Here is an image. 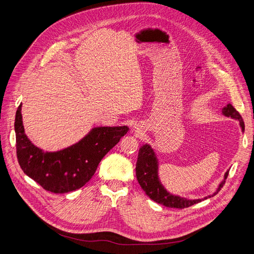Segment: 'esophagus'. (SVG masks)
Wrapping results in <instances>:
<instances>
[{"instance_id":"34e87169","label":"esophagus","mask_w":254,"mask_h":254,"mask_svg":"<svg viewBox=\"0 0 254 254\" xmlns=\"http://www.w3.org/2000/svg\"><path fill=\"white\" fill-rule=\"evenodd\" d=\"M137 131H138V128H137ZM137 131H136V132H137Z\"/></svg>"}]
</instances>
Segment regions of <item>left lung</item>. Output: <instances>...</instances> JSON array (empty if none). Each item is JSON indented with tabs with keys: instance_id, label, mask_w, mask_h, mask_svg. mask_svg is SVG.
<instances>
[{
	"instance_id": "obj_1",
	"label": "left lung",
	"mask_w": 254,
	"mask_h": 254,
	"mask_svg": "<svg viewBox=\"0 0 254 254\" xmlns=\"http://www.w3.org/2000/svg\"><path fill=\"white\" fill-rule=\"evenodd\" d=\"M222 114L228 118L238 120L240 122L241 129H242V131L244 132L245 130L244 121L232 104L228 103L226 106H224L222 108ZM158 166H159L158 158H157L154 149L148 143L142 144V146L139 148L136 167H135L136 178L141 189L146 192V194L152 200L158 202L160 204H163V206L168 208L184 209V208L193 206V204H195L197 202H200L201 200L211 197V195H208L203 198L189 199V198L172 194L171 192H168L165 189V187L160 182V179L158 176ZM227 176H228V171L224 174L223 181L218 185V188L216 189V191L213 193L212 196L215 195L216 193H218V191H220V189L223 187Z\"/></svg>"
}]
</instances>
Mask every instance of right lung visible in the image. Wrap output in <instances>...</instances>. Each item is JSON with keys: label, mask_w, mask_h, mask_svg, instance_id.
<instances>
[{"label": "right lung", "mask_w": 254, "mask_h": 254, "mask_svg": "<svg viewBox=\"0 0 254 254\" xmlns=\"http://www.w3.org/2000/svg\"><path fill=\"white\" fill-rule=\"evenodd\" d=\"M17 160L28 177L45 190L66 193L91 180L99 162L129 130L127 126L95 127L78 142L57 152H44L28 138L22 125L21 104L15 115Z\"/></svg>", "instance_id": "1"}]
</instances>
